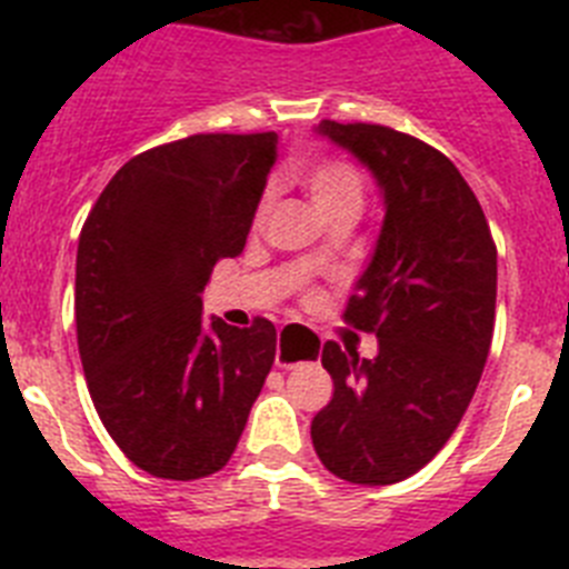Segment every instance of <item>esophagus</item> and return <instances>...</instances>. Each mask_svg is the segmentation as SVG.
Here are the masks:
<instances>
[{"label": "esophagus", "instance_id": "1", "mask_svg": "<svg viewBox=\"0 0 569 569\" xmlns=\"http://www.w3.org/2000/svg\"><path fill=\"white\" fill-rule=\"evenodd\" d=\"M319 353V341L313 339V347H310V353L299 350V347L290 345L288 333H279V341H276V367H296L301 365V359H313Z\"/></svg>", "mask_w": 569, "mask_h": 569}]
</instances>
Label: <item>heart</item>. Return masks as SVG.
<instances>
[{"label":"heart","mask_w":569,"mask_h":569,"mask_svg":"<svg viewBox=\"0 0 569 569\" xmlns=\"http://www.w3.org/2000/svg\"><path fill=\"white\" fill-rule=\"evenodd\" d=\"M301 182H305V190L310 193L316 208L328 216V219L341 213L359 216L361 204H365V179H361V173L356 170V164L345 162V159H333V156L319 159V162H313L310 168H305ZM273 204L276 188L270 184V188H264V193H261L259 204H256V228H261V224L268 222Z\"/></svg>","instance_id":"obj_1"}]
</instances>
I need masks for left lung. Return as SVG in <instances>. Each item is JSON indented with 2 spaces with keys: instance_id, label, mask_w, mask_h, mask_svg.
I'll list each match as a JSON object with an SVG mask.
<instances>
[{
  "instance_id": "1",
  "label": "left lung",
  "mask_w": 569,
  "mask_h": 569,
  "mask_svg": "<svg viewBox=\"0 0 569 569\" xmlns=\"http://www.w3.org/2000/svg\"><path fill=\"white\" fill-rule=\"evenodd\" d=\"M316 130L373 170L385 224L345 308L347 325L376 333L379 356L325 341L333 399L310 439L339 479L396 485L447 445L479 387L496 325V241L441 150L385 124L325 119Z\"/></svg>"
}]
</instances>
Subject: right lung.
I'll list each match as a JSON object with an SVG mask.
<instances>
[{"label": "right lung", "instance_id": "obj_1", "mask_svg": "<svg viewBox=\"0 0 569 569\" xmlns=\"http://www.w3.org/2000/svg\"><path fill=\"white\" fill-rule=\"evenodd\" d=\"M276 133H196L133 156L88 213L77 339L110 439L156 479L222 470L276 359V328L204 325L216 261L244 250Z\"/></svg>", "mask_w": 569, "mask_h": 569}]
</instances>
